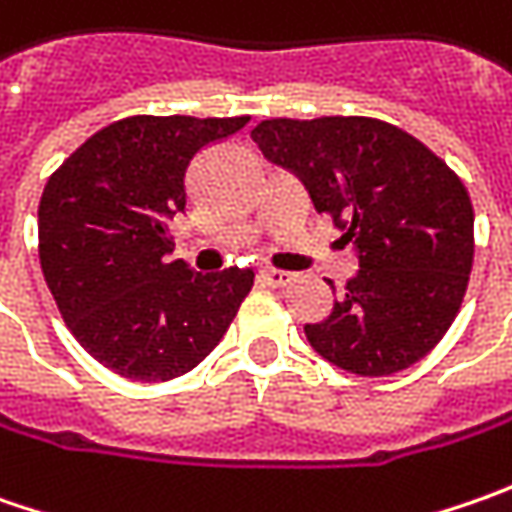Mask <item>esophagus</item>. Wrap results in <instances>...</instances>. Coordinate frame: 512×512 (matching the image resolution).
<instances>
[{
    "label": "esophagus",
    "mask_w": 512,
    "mask_h": 512,
    "mask_svg": "<svg viewBox=\"0 0 512 512\" xmlns=\"http://www.w3.org/2000/svg\"><path fill=\"white\" fill-rule=\"evenodd\" d=\"M259 279L270 287H287L296 276H293V273H285V270H273V267H270V270H262V273H259Z\"/></svg>",
    "instance_id": "esophagus-1"
}]
</instances>
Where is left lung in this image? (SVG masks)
<instances>
[{"mask_svg": "<svg viewBox=\"0 0 512 512\" xmlns=\"http://www.w3.org/2000/svg\"><path fill=\"white\" fill-rule=\"evenodd\" d=\"M250 136L356 247L359 273L327 319L305 325L310 347L356 376L424 359L470 282L473 205L462 179L416 136L367 116L265 119Z\"/></svg>", "mask_w": 512, "mask_h": 512, "instance_id": "1", "label": "left lung"}]
</instances>
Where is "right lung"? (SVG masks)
<instances>
[{
	"mask_svg": "<svg viewBox=\"0 0 512 512\" xmlns=\"http://www.w3.org/2000/svg\"><path fill=\"white\" fill-rule=\"evenodd\" d=\"M247 116H128L76 148L42 190L39 262L70 333L133 382H168L222 342L253 270L170 259L187 168Z\"/></svg>",
	"mask_w": 512,
	"mask_h": 512,
	"instance_id": "1",
	"label": "right lung"
}]
</instances>
